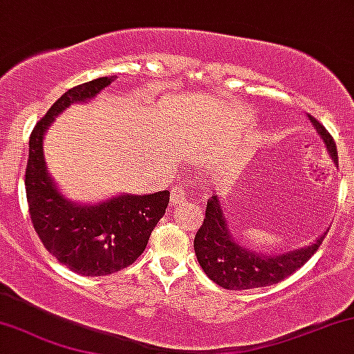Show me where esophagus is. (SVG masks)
<instances>
[{"label": "esophagus", "instance_id": "1", "mask_svg": "<svg viewBox=\"0 0 354 354\" xmlns=\"http://www.w3.org/2000/svg\"><path fill=\"white\" fill-rule=\"evenodd\" d=\"M187 201V192L183 186H173L171 187V198H169V203L171 205H178L181 203Z\"/></svg>", "mask_w": 354, "mask_h": 354}]
</instances>
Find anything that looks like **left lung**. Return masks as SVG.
<instances>
[{
    "instance_id": "left-lung-1",
    "label": "left lung",
    "mask_w": 354,
    "mask_h": 354,
    "mask_svg": "<svg viewBox=\"0 0 354 354\" xmlns=\"http://www.w3.org/2000/svg\"><path fill=\"white\" fill-rule=\"evenodd\" d=\"M324 140L333 163H338L337 145L319 120L307 115ZM324 232L314 243L299 250L281 253H263L252 250L236 240L227 221L221 199L212 196L205 209V218L194 239V252L201 268L214 283L223 289L243 290L272 286L299 270L317 252L324 240Z\"/></svg>"
}]
</instances>
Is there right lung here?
Listing matches in <instances>:
<instances>
[{"label":"right lung","mask_w":354,"mask_h":354,"mask_svg":"<svg viewBox=\"0 0 354 354\" xmlns=\"http://www.w3.org/2000/svg\"><path fill=\"white\" fill-rule=\"evenodd\" d=\"M115 77H102L68 89L35 124L29 138L26 194L30 218L47 252L82 276H107L132 265L144 253L151 230L165 216L169 192H120L100 203L66 198L48 173L44 136L71 104L88 102Z\"/></svg>","instance_id":"add662e5"}]
</instances>
